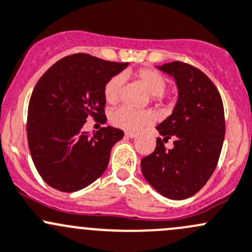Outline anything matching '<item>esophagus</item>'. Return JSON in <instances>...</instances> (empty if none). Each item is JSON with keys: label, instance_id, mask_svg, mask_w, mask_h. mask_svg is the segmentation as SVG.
Instances as JSON below:
<instances>
[{"label": "esophagus", "instance_id": "obj_1", "mask_svg": "<svg viewBox=\"0 0 252 252\" xmlns=\"http://www.w3.org/2000/svg\"><path fill=\"white\" fill-rule=\"evenodd\" d=\"M126 137H130V139H134V137L137 136V134L136 133H131V131H126Z\"/></svg>", "mask_w": 252, "mask_h": 252}]
</instances>
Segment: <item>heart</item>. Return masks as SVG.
Masks as SVG:
<instances>
[{
    "mask_svg": "<svg viewBox=\"0 0 252 252\" xmlns=\"http://www.w3.org/2000/svg\"><path fill=\"white\" fill-rule=\"evenodd\" d=\"M136 78L145 86L151 94V99L156 104H161L164 100L163 93L166 88V79L158 71L152 68H142L136 73ZM124 78L116 75L106 82L104 87V97L107 104H116L121 97ZM152 121V115L145 110H133L126 106L116 108L110 113V122L117 128L124 130H139Z\"/></svg>",
    "mask_w": 252,
    "mask_h": 252,
    "instance_id": "1",
    "label": "heart"
}]
</instances>
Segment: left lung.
<instances>
[{"instance_id": "obj_1", "label": "left lung", "mask_w": 252, "mask_h": 252, "mask_svg": "<svg viewBox=\"0 0 252 252\" xmlns=\"http://www.w3.org/2000/svg\"><path fill=\"white\" fill-rule=\"evenodd\" d=\"M176 82L179 97L173 113L156 128V150L141 159L142 175L163 197L181 200L194 195L215 170L226 124L221 95L199 68L181 62L157 66ZM174 140L166 150L163 142Z\"/></svg>"}]
</instances>
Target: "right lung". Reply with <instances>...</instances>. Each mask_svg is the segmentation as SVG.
Wrapping results in <instances>:
<instances>
[{
  "mask_svg": "<svg viewBox=\"0 0 252 252\" xmlns=\"http://www.w3.org/2000/svg\"><path fill=\"white\" fill-rule=\"evenodd\" d=\"M128 65L79 53L60 59L37 82L29 102L28 142L50 187L76 192L104 174L123 130L108 126L89 135L82 128L91 117L105 123L104 87Z\"/></svg>",
  "mask_w": 252,
  "mask_h": 252,
  "instance_id": "add662e5",
  "label": "right lung"
}]
</instances>
